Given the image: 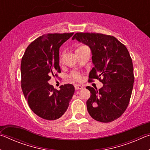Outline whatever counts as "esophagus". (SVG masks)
Masks as SVG:
<instances>
[{
  "label": "esophagus",
  "instance_id": "esophagus-1",
  "mask_svg": "<svg viewBox=\"0 0 150 150\" xmlns=\"http://www.w3.org/2000/svg\"><path fill=\"white\" fill-rule=\"evenodd\" d=\"M83 88V86H81V85H75V88L76 90H79V89H82Z\"/></svg>",
  "mask_w": 150,
  "mask_h": 150
}]
</instances>
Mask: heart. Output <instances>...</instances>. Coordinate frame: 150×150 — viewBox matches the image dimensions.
I'll return each instance as SVG.
<instances>
[{"label": "heart", "mask_w": 150, "mask_h": 150, "mask_svg": "<svg viewBox=\"0 0 150 150\" xmlns=\"http://www.w3.org/2000/svg\"><path fill=\"white\" fill-rule=\"evenodd\" d=\"M86 48H87V47L85 46V45H79L77 47L76 53L78 52H80V51L85 50V49H86ZM62 55H61V57H60V61H62ZM71 79L73 81H79L81 80V76L80 75V73L78 72L72 73L71 75Z\"/></svg>", "instance_id": "b5f03b06"}]
</instances>
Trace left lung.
<instances>
[{"mask_svg":"<svg viewBox=\"0 0 150 150\" xmlns=\"http://www.w3.org/2000/svg\"><path fill=\"white\" fill-rule=\"evenodd\" d=\"M75 39L91 50L94 67L89 73V81L96 79L103 84L98 90L86 87L91 92L87 101L88 113L101 122L116 120L128 107L134 82L132 61L128 50L110 35L77 32L72 38Z\"/></svg>","mask_w":150,"mask_h":150,"instance_id":"1","label":"left lung"}]
</instances>
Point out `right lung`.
I'll return each mask as SVG.
<instances>
[{
	"label": "right lung",
	"mask_w": 150,
	"mask_h": 150,
	"mask_svg": "<svg viewBox=\"0 0 150 150\" xmlns=\"http://www.w3.org/2000/svg\"><path fill=\"white\" fill-rule=\"evenodd\" d=\"M74 33L47 34L33 41L21 61V87L28 104L40 118L52 121L64 115L75 92L71 84L57 91L48 83L51 75L61 73L59 47Z\"/></svg>",
	"instance_id": "add662e5"
}]
</instances>
